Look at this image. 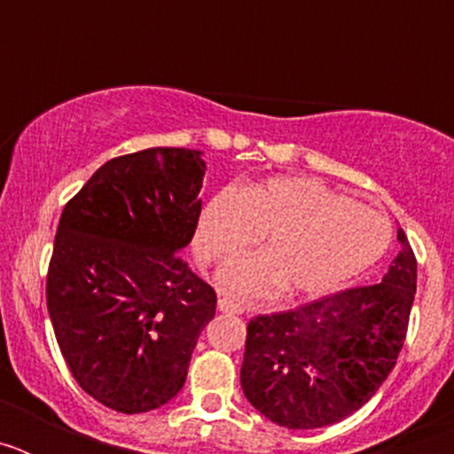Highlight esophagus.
<instances>
[{
    "mask_svg": "<svg viewBox=\"0 0 454 454\" xmlns=\"http://www.w3.org/2000/svg\"><path fill=\"white\" fill-rule=\"evenodd\" d=\"M218 309L223 311V314H231V316H239L246 311V307H240V304H236L234 300H227V298L218 300Z\"/></svg>",
    "mask_w": 454,
    "mask_h": 454,
    "instance_id": "34e87169",
    "label": "esophagus"
}]
</instances>
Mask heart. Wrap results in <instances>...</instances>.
Wrapping results in <instances>:
<instances>
[{"label": "heart", "mask_w": 454, "mask_h": 454, "mask_svg": "<svg viewBox=\"0 0 454 454\" xmlns=\"http://www.w3.org/2000/svg\"><path fill=\"white\" fill-rule=\"evenodd\" d=\"M263 236L266 250L223 268L218 282L236 300L318 298L375 266L391 243L380 211L343 198L314 177H272L224 188L204 207L195 250L224 263Z\"/></svg>", "instance_id": "b5f03b06"}]
</instances>
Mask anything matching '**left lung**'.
<instances>
[{
    "label": "left lung",
    "mask_w": 454,
    "mask_h": 454,
    "mask_svg": "<svg viewBox=\"0 0 454 454\" xmlns=\"http://www.w3.org/2000/svg\"><path fill=\"white\" fill-rule=\"evenodd\" d=\"M400 252L382 282L346 288L247 323L240 387L259 414L314 430L355 414L395 366L416 295V256Z\"/></svg>",
    "instance_id": "8db88e82"
}]
</instances>
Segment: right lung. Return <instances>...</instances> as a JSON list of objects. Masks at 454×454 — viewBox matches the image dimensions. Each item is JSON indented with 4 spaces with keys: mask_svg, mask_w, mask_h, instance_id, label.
I'll list each match as a JSON object with an SVG mask.
<instances>
[{
    "mask_svg": "<svg viewBox=\"0 0 454 454\" xmlns=\"http://www.w3.org/2000/svg\"><path fill=\"white\" fill-rule=\"evenodd\" d=\"M202 152L150 147L104 163L66 204L47 311L79 387L122 414L170 403L186 382L215 291L179 250L198 227Z\"/></svg>",
    "mask_w": 454,
    "mask_h": 454,
    "instance_id": "obj_1",
    "label": "right lung"
}]
</instances>
